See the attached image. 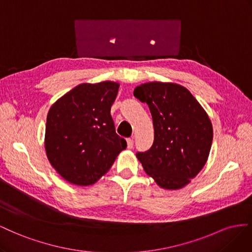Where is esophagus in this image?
I'll list each match as a JSON object with an SVG mask.
<instances>
[{"label": "esophagus", "instance_id": "esophagus-1", "mask_svg": "<svg viewBox=\"0 0 252 252\" xmlns=\"http://www.w3.org/2000/svg\"><path fill=\"white\" fill-rule=\"evenodd\" d=\"M126 145H127V149H132L134 147V141L132 138H127L126 139Z\"/></svg>", "mask_w": 252, "mask_h": 252}]
</instances>
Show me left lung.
<instances>
[{
	"label": "left lung",
	"instance_id": "8db88e82",
	"mask_svg": "<svg viewBox=\"0 0 252 252\" xmlns=\"http://www.w3.org/2000/svg\"><path fill=\"white\" fill-rule=\"evenodd\" d=\"M134 96L149 105L154 126L153 146L136 154L143 170L160 188H184L209 157L213 139L209 116L191 93L176 83H143L136 86Z\"/></svg>",
	"mask_w": 252,
	"mask_h": 252
}]
</instances>
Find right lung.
I'll return each mask as SVG.
<instances>
[{
  "label": "right lung",
  "mask_w": 252,
  "mask_h": 252,
  "mask_svg": "<svg viewBox=\"0 0 252 252\" xmlns=\"http://www.w3.org/2000/svg\"><path fill=\"white\" fill-rule=\"evenodd\" d=\"M120 84L81 83L50 106L44 147L52 167L70 184L90 186L110 170L126 142L115 132L111 106Z\"/></svg>",
  "instance_id": "obj_1"
}]
</instances>
